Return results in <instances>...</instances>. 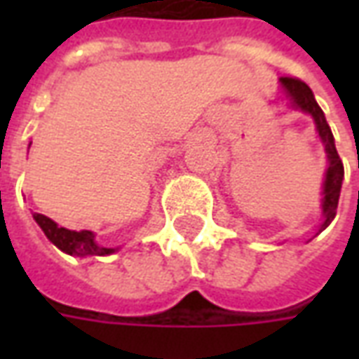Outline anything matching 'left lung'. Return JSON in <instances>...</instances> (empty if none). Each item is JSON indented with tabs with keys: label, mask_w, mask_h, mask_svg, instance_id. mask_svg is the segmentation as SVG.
<instances>
[{
	"label": "left lung",
	"mask_w": 359,
	"mask_h": 359,
	"mask_svg": "<svg viewBox=\"0 0 359 359\" xmlns=\"http://www.w3.org/2000/svg\"><path fill=\"white\" fill-rule=\"evenodd\" d=\"M280 88L286 94V97L290 100V105L294 109H300L304 113H308L316 121V128L319 138L323 142L325 151H327V159H329V167L325 172L323 182V200H321V211H323V223L319 226V233L331 225V221L337 215V208H339L340 188H342V179H344V167L340 161L337 148H334V138L327 118H325L323 111L317 105L313 92L309 88L306 82H302L300 79H292V76H283L280 79Z\"/></svg>",
	"instance_id": "8db88e82"
}]
</instances>
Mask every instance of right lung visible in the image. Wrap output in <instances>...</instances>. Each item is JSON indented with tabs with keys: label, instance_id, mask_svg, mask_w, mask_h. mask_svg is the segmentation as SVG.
<instances>
[{
	"label": "right lung",
	"instance_id": "right-lung-1",
	"mask_svg": "<svg viewBox=\"0 0 359 359\" xmlns=\"http://www.w3.org/2000/svg\"><path fill=\"white\" fill-rule=\"evenodd\" d=\"M34 221L40 225L43 234L61 252H65L69 256H109V254L115 252V248H103V246H100L95 242V234L92 231H79V233L76 231H69L65 226H59L55 221H51L50 217H46L42 213H34Z\"/></svg>",
	"mask_w": 359,
	"mask_h": 359
}]
</instances>
